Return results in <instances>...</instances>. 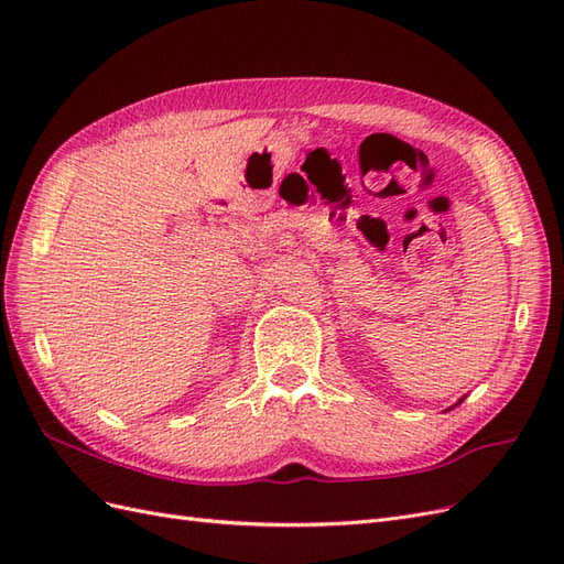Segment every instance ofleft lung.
I'll return each instance as SVG.
<instances>
[{
    "instance_id": "left-lung-1",
    "label": "left lung",
    "mask_w": 564,
    "mask_h": 564,
    "mask_svg": "<svg viewBox=\"0 0 564 564\" xmlns=\"http://www.w3.org/2000/svg\"><path fill=\"white\" fill-rule=\"evenodd\" d=\"M464 400H466V395H464V398H460V400H458V402H456V404H452V406H449V409H454V406H458V404H460V402H464ZM449 409H445V412H449Z\"/></svg>"
}]
</instances>
